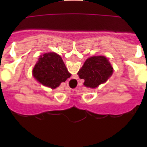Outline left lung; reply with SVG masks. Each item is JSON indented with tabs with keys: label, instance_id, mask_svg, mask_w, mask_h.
Masks as SVG:
<instances>
[{
	"label": "left lung",
	"instance_id": "8db88e82",
	"mask_svg": "<svg viewBox=\"0 0 147 147\" xmlns=\"http://www.w3.org/2000/svg\"><path fill=\"white\" fill-rule=\"evenodd\" d=\"M113 73L110 62L104 56H93L86 59L77 74L85 80L87 88H96L106 82Z\"/></svg>",
	"mask_w": 147,
	"mask_h": 147
}]
</instances>
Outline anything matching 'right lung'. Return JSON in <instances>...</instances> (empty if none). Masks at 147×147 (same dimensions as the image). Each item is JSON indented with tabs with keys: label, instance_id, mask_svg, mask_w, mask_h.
Here are the masks:
<instances>
[{
	"label": "right lung",
	"instance_id": "add662e5",
	"mask_svg": "<svg viewBox=\"0 0 147 147\" xmlns=\"http://www.w3.org/2000/svg\"><path fill=\"white\" fill-rule=\"evenodd\" d=\"M32 75L39 82L51 89L59 87L71 76L62 57L54 52L40 56L34 67Z\"/></svg>",
	"mask_w": 147,
	"mask_h": 147
}]
</instances>
